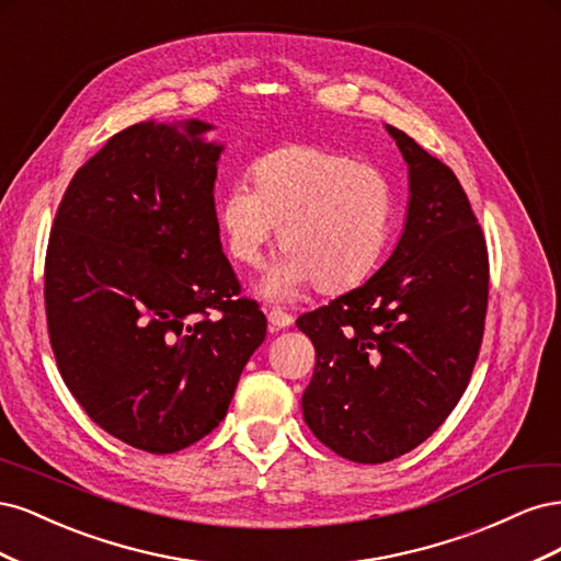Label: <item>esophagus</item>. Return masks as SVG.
I'll use <instances>...</instances> for the list:
<instances>
[{
	"instance_id": "34e87169",
	"label": "esophagus",
	"mask_w": 561,
	"mask_h": 561,
	"mask_svg": "<svg viewBox=\"0 0 561 561\" xmlns=\"http://www.w3.org/2000/svg\"><path fill=\"white\" fill-rule=\"evenodd\" d=\"M266 318H268V328L271 330H285V328H290L293 325V316L287 313V311H283V309H266Z\"/></svg>"
}]
</instances>
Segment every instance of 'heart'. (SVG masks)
Wrapping results in <instances>:
<instances>
[{
    "instance_id": "1",
    "label": "heart",
    "mask_w": 561,
    "mask_h": 561,
    "mask_svg": "<svg viewBox=\"0 0 561 561\" xmlns=\"http://www.w3.org/2000/svg\"><path fill=\"white\" fill-rule=\"evenodd\" d=\"M396 190L379 165L339 151L293 145L252 165V184L219 198V227L233 260L257 264L280 229L285 257L262 280L266 297H295L318 283L346 290L383 257L393 231Z\"/></svg>"
}]
</instances>
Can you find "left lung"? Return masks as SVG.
I'll return each mask as SVG.
<instances>
[{
	"mask_svg": "<svg viewBox=\"0 0 561 561\" xmlns=\"http://www.w3.org/2000/svg\"><path fill=\"white\" fill-rule=\"evenodd\" d=\"M386 130L410 165L400 241L367 283L297 318L316 348L304 421L355 463L393 461L443 426L468 388L489 301L486 241L461 182Z\"/></svg>",
	"mask_w": 561,
	"mask_h": 561,
	"instance_id": "obj_1",
	"label": "left lung"
}]
</instances>
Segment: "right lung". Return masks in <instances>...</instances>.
<instances>
[{
    "mask_svg": "<svg viewBox=\"0 0 561 561\" xmlns=\"http://www.w3.org/2000/svg\"><path fill=\"white\" fill-rule=\"evenodd\" d=\"M210 124L142 122L75 173L50 227L44 301L60 377L122 443L173 454L227 416L266 336L219 243ZM218 318H214V313Z\"/></svg>",
    "mask_w": 561,
    "mask_h": 561,
    "instance_id": "add662e5",
    "label": "right lung"
}]
</instances>
